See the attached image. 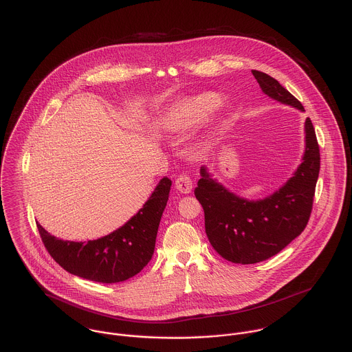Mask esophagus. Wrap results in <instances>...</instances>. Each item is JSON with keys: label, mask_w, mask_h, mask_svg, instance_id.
Returning <instances> with one entry per match:
<instances>
[{"label": "esophagus", "mask_w": 352, "mask_h": 352, "mask_svg": "<svg viewBox=\"0 0 352 352\" xmlns=\"http://www.w3.org/2000/svg\"><path fill=\"white\" fill-rule=\"evenodd\" d=\"M176 190L180 191L182 194H190L191 190H192V182L190 179V176L187 173H183L180 175L177 179H176Z\"/></svg>", "instance_id": "1"}]
</instances>
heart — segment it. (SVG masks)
Returning <instances> with one entry per match:
<instances>
[{"label": "heart", "instance_id": "b5f03b06", "mask_svg": "<svg viewBox=\"0 0 352 352\" xmlns=\"http://www.w3.org/2000/svg\"><path fill=\"white\" fill-rule=\"evenodd\" d=\"M222 102L218 94L204 92L179 101L170 115L169 123L176 129H188L207 119Z\"/></svg>", "mask_w": 352, "mask_h": 352}]
</instances>
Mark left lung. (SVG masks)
Instances as JSON below:
<instances>
[{
  "instance_id": "left-lung-1",
  "label": "left lung",
  "mask_w": 352,
  "mask_h": 352,
  "mask_svg": "<svg viewBox=\"0 0 352 352\" xmlns=\"http://www.w3.org/2000/svg\"><path fill=\"white\" fill-rule=\"evenodd\" d=\"M261 91L274 100L305 111L301 102L271 76L252 70ZM320 172V149L311 120H305V151L293 176L274 194L250 201L211 177L201 166L195 197L204 211L212 248L223 258L253 264L270 258L298 237L307 225Z\"/></svg>"
}]
</instances>
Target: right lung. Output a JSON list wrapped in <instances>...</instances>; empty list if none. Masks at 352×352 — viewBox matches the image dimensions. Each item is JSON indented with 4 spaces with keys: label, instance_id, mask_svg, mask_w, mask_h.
<instances>
[{
    "label": "right lung",
    "instance_id": "right-lung-1",
    "mask_svg": "<svg viewBox=\"0 0 352 352\" xmlns=\"http://www.w3.org/2000/svg\"><path fill=\"white\" fill-rule=\"evenodd\" d=\"M170 186L172 182L162 177L135 215L98 240L63 241L38 225L42 241L52 258L73 275L100 283L127 280L151 261Z\"/></svg>",
    "mask_w": 352,
    "mask_h": 352
}]
</instances>
